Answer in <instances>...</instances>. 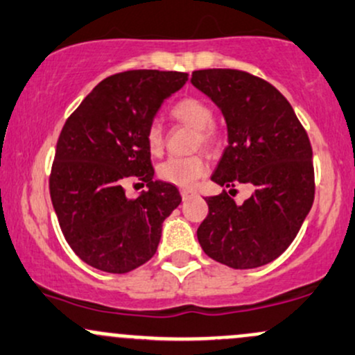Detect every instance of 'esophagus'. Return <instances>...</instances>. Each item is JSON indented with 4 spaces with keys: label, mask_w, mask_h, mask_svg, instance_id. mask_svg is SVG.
Listing matches in <instances>:
<instances>
[{
    "label": "esophagus",
    "mask_w": 355,
    "mask_h": 355,
    "mask_svg": "<svg viewBox=\"0 0 355 355\" xmlns=\"http://www.w3.org/2000/svg\"><path fill=\"white\" fill-rule=\"evenodd\" d=\"M180 195H182V198H183V200H189V198H191V197H193V195H195V191L193 190H182L180 191Z\"/></svg>",
    "instance_id": "1"
}]
</instances>
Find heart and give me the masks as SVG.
<instances>
[{"label":"heart","mask_w":355,"mask_h":355,"mask_svg":"<svg viewBox=\"0 0 355 355\" xmlns=\"http://www.w3.org/2000/svg\"><path fill=\"white\" fill-rule=\"evenodd\" d=\"M170 115L182 125L197 130L198 141L203 146H214L217 132L214 128V112L200 98H183L173 105ZM146 145L153 155L164 148V130L158 123H152L146 130ZM207 173V164L202 157H172L158 166V177L177 187H191Z\"/></svg>","instance_id":"b5f03b06"}]
</instances>
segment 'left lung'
<instances>
[{"label": "left lung", "instance_id": "1", "mask_svg": "<svg viewBox=\"0 0 355 355\" xmlns=\"http://www.w3.org/2000/svg\"><path fill=\"white\" fill-rule=\"evenodd\" d=\"M191 85L223 113L229 145L211 182L252 195L240 206L227 191L207 197L209 215L197 230L207 255L232 268L275 260L299 234L312 209V146L294 108L275 87L240 70H198Z\"/></svg>", "mask_w": 355, "mask_h": 355}]
</instances>
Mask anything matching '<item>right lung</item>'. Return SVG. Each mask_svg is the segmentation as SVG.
<instances>
[{
	"mask_svg": "<svg viewBox=\"0 0 355 355\" xmlns=\"http://www.w3.org/2000/svg\"><path fill=\"white\" fill-rule=\"evenodd\" d=\"M187 73L132 70L100 81L71 113L56 144L50 195L68 245L88 266L126 274L157 252L162 223L180 205L172 183L153 180L146 130ZM137 178L149 190L128 199Z\"/></svg>",
	"mask_w": 355,
	"mask_h": 355,
	"instance_id": "add662e5",
	"label": "right lung"
}]
</instances>
